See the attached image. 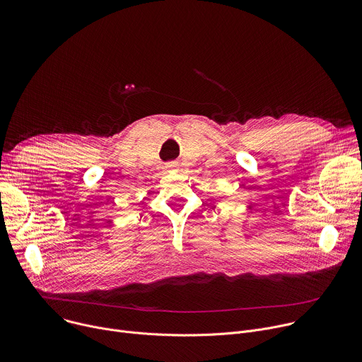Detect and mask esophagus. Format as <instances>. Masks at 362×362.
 Returning a JSON list of instances; mask_svg holds the SVG:
<instances>
[{
  "label": "esophagus",
  "mask_w": 362,
  "mask_h": 362,
  "mask_svg": "<svg viewBox=\"0 0 362 362\" xmlns=\"http://www.w3.org/2000/svg\"><path fill=\"white\" fill-rule=\"evenodd\" d=\"M176 166H177V165H176L175 162H170V163H166V165H165V169H166V170H172V169H175Z\"/></svg>",
  "instance_id": "34e87169"
}]
</instances>
